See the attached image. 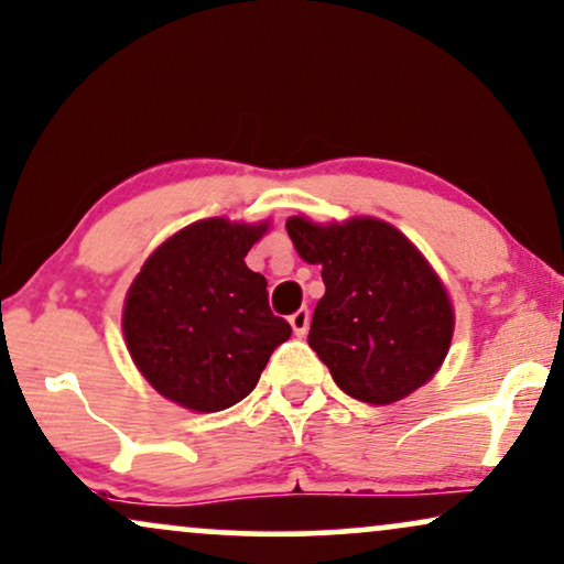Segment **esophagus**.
Segmentation results:
<instances>
[{"instance_id": "1", "label": "esophagus", "mask_w": 564, "mask_h": 564, "mask_svg": "<svg viewBox=\"0 0 564 564\" xmlns=\"http://www.w3.org/2000/svg\"><path fill=\"white\" fill-rule=\"evenodd\" d=\"M290 326L292 332H295L297 336H305L308 334V326H311V311L308 308H300L290 316Z\"/></svg>"}]
</instances>
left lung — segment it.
Segmentation results:
<instances>
[{"label":"left lung","mask_w":564,"mask_h":564,"mask_svg":"<svg viewBox=\"0 0 564 564\" xmlns=\"http://www.w3.org/2000/svg\"><path fill=\"white\" fill-rule=\"evenodd\" d=\"M288 232L324 276L308 345L336 386L365 404H391L427 383L448 355L453 305L412 240L376 217H290Z\"/></svg>","instance_id":"obj_1"}]
</instances>
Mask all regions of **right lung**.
Returning a JSON list of instances; mask_svg holds the SVG:
<instances>
[{"instance_id":"1","label":"right lung","mask_w":564,"mask_h":564,"mask_svg":"<svg viewBox=\"0 0 564 564\" xmlns=\"http://www.w3.org/2000/svg\"><path fill=\"white\" fill-rule=\"evenodd\" d=\"M269 223L209 217L155 248L123 303L134 365L165 399L192 412H223L259 383L292 328L269 308L267 280L246 253Z\"/></svg>"}]
</instances>
